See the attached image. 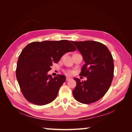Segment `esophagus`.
<instances>
[{
  "mask_svg": "<svg viewBox=\"0 0 132 132\" xmlns=\"http://www.w3.org/2000/svg\"><path fill=\"white\" fill-rule=\"evenodd\" d=\"M70 79H71V78H70V77H66V80H67V81H68V80H70Z\"/></svg>",
  "mask_w": 132,
  "mask_h": 132,
  "instance_id": "esophagus-1",
  "label": "esophagus"
}]
</instances>
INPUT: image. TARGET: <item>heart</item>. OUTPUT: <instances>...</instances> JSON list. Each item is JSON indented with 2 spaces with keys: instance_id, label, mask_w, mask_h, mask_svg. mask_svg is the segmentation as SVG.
I'll list each match as a JSON object with an SVG mask.
<instances>
[{
  "instance_id": "heart-1",
  "label": "heart",
  "mask_w": 132,
  "mask_h": 132,
  "mask_svg": "<svg viewBox=\"0 0 132 132\" xmlns=\"http://www.w3.org/2000/svg\"><path fill=\"white\" fill-rule=\"evenodd\" d=\"M73 73H74V72L72 71H69L68 72V74L69 75H72V74H73Z\"/></svg>"
}]
</instances>
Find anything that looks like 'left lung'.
Listing matches in <instances>:
<instances>
[{
	"instance_id": "left-lung-1",
	"label": "left lung",
	"mask_w": 132,
	"mask_h": 132,
	"mask_svg": "<svg viewBox=\"0 0 132 132\" xmlns=\"http://www.w3.org/2000/svg\"><path fill=\"white\" fill-rule=\"evenodd\" d=\"M82 54L85 63L80 75L86 77L81 82L74 78L77 86L72 91L74 98L83 104H90L103 97L112 82L114 63L111 53L104 45L94 41H72Z\"/></svg>"
}]
</instances>
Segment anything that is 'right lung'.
Returning <instances> with one entry per match:
<instances>
[{"mask_svg":"<svg viewBox=\"0 0 132 132\" xmlns=\"http://www.w3.org/2000/svg\"><path fill=\"white\" fill-rule=\"evenodd\" d=\"M75 50L68 40L33 42L24 47L19 57L16 75L22 94L29 102L43 105L55 99L66 77L53 78L47 72L53 63Z\"/></svg>","mask_w":132,"mask_h":132,"instance_id":"add662e5","label":"right lung"}]
</instances>
